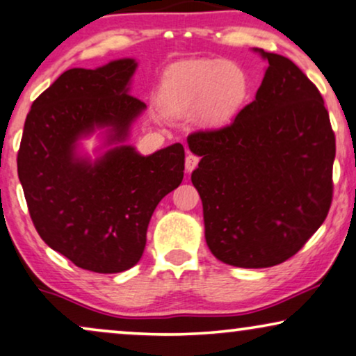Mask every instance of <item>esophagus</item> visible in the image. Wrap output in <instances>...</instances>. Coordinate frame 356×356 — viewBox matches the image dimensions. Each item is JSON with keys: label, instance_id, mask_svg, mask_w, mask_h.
<instances>
[{"label": "esophagus", "instance_id": "34e87169", "mask_svg": "<svg viewBox=\"0 0 356 356\" xmlns=\"http://www.w3.org/2000/svg\"><path fill=\"white\" fill-rule=\"evenodd\" d=\"M198 161H200V159H198V156L192 154V153L187 154V158H186V170H187V172H192V170L197 168Z\"/></svg>", "mask_w": 356, "mask_h": 356}]
</instances>
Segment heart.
I'll return each mask as SVG.
<instances>
[{
	"instance_id": "heart-1",
	"label": "heart",
	"mask_w": 356,
	"mask_h": 356,
	"mask_svg": "<svg viewBox=\"0 0 356 356\" xmlns=\"http://www.w3.org/2000/svg\"><path fill=\"white\" fill-rule=\"evenodd\" d=\"M245 94L248 76L241 66L225 60H193L165 71L159 104L169 115L193 112L200 125L216 127L234 115Z\"/></svg>"
}]
</instances>
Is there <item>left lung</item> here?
Wrapping results in <instances>:
<instances>
[{"instance_id": "obj_1", "label": "left lung", "mask_w": 356, "mask_h": 356, "mask_svg": "<svg viewBox=\"0 0 356 356\" xmlns=\"http://www.w3.org/2000/svg\"><path fill=\"white\" fill-rule=\"evenodd\" d=\"M267 61L255 99L220 130L195 131L205 239L227 265L285 262L319 229L332 202L335 135L324 99L286 56Z\"/></svg>"}]
</instances>
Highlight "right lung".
Returning a JSON list of instances; mask_svg holds the SVG:
<instances>
[{
	"label": "right lung",
	"instance_id": "right-lung-1",
	"mask_svg": "<svg viewBox=\"0 0 356 356\" xmlns=\"http://www.w3.org/2000/svg\"><path fill=\"white\" fill-rule=\"evenodd\" d=\"M135 58L65 71L32 104L24 123L17 174L37 233L76 267L125 272L138 264L158 203L181 186L184 146L149 156L127 145L146 104L130 96ZM99 129L102 153L81 140Z\"/></svg>",
	"mask_w": 356,
	"mask_h": 356
}]
</instances>
